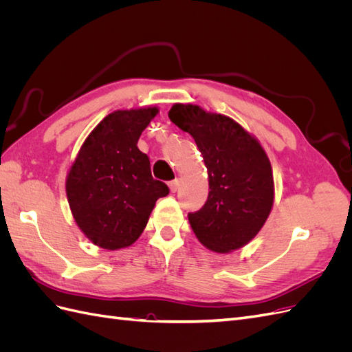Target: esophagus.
<instances>
[{
  "label": "esophagus",
  "mask_w": 352,
  "mask_h": 352,
  "mask_svg": "<svg viewBox=\"0 0 352 352\" xmlns=\"http://www.w3.org/2000/svg\"><path fill=\"white\" fill-rule=\"evenodd\" d=\"M168 186H170V190H172V192H176V190H177L179 186H180V180H179V179L172 180V182H168Z\"/></svg>",
  "instance_id": "34e87169"
}]
</instances>
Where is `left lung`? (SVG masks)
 Masks as SVG:
<instances>
[{
	"label": "left lung",
	"mask_w": 352,
	"mask_h": 352,
	"mask_svg": "<svg viewBox=\"0 0 352 352\" xmlns=\"http://www.w3.org/2000/svg\"><path fill=\"white\" fill-rule=\"evenodd\" d=\"M168 117L192 135L208 170L206 204L188 220L207 248L229 252L248 243L273 206L272 166L257 140L230 117L198 105L175 104Z\"/></svg>",
	"instance_id": "1"
}]
</instances>
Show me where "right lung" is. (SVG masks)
I'll use <instances>...</instances> for the list:
<instances>
[{
  "mask_svg": "<svg viewBox=\"0 0 352 352\" xmlns=\"http://www.w3.org/2000/svg\"><path fill=\"white\" fill-rule=\"evenodd\" d=\"M155 107L109 114L83 142L67 175V199L80 230L105 250L132 245L168 186L151 175L138 140Z\"/></svg>",
  "mask_w": 352,
  "mask_h": 352,
  "instance_id": "right-lung-1",
  "label": "right lung"
}]
</instances>
